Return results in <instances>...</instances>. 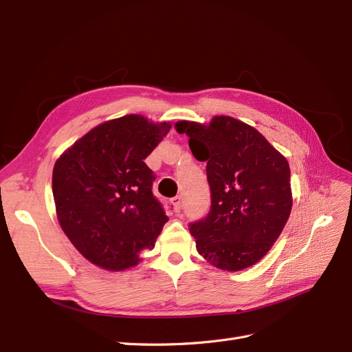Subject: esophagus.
Segmentation results:
<instances>
[{
  "label": "esophagus",
  "mask_w": 352,
  "mask_h": 352,
  "mask_svg": "<svg viewBox=\"0 0 352 352\" xmlns=\"http://www.w3.org/2000/svg\"><path fill=\"white\" fill-rule=\"evenodd\" d=\"M172 202H173V206H175V211H180V207H182V198L175 197L172 199Z\"/></svg>",
  "instance_id": "esophagus-1"
}]
</instances>
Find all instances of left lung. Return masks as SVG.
<instances>
[{
    "mask_svg": "<svg viewBox=\"0 0 352 352\" xmlns=\"http://www.w3.org/2000/svg\"><path fill=\"white\" fill-rule=\"evenodd\" d=\"M189 148L207 162L211 206L189 223L197 250L212 265L236 272L263 258L282 233L292 208L286 158L254 127L219 116L208 126L176 123Z\"/></svg>",
    "mask_w": 352,
    "mask_h": 352,
    "instance_id": "obj_1",
    "label": "left lung"
}]
</instances>
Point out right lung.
<instances>
[{
	"mask_svg": "<svg viewBox=\"0 0 352 352\" xmlns=\"http://www.w3.org/2000/svg\"><path fill=\"white\" fill-rule=\"evenodd\" d=\"M129 114L94 127L63 154L52 172L57 217L76 250L98 267L124 270L153 250L167 223L144 160L170 131Z\"/></svg>",
	"mask_w": 352,
	"mask_h": 352,
	"instance_id": "right-lung-1",
	"label": "right lung"
}]
</instances>
